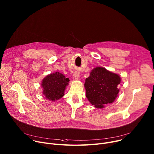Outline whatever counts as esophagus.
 <instances>
[{"instance_id":"1","label":"esophagus","mask_w":154,"mask_h":154,"mask_svg":"<svg viewBox=\"0 0 154 154\" xmlns=\"http://www.w3.org/2000/svg\"><path fill=\"white\" fill-rule=\"evenodd\" d=\"M74 76L75 79H79V77H80V73L79 72H77V71H75L74 74Z\"/></svg>"}]
</instances>
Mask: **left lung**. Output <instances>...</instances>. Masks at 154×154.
Instances as JSON below:
<instances>
[{"instance_id":"left-lung-1","label":"left lung","mask_w":154,"mask_h":154,"mask_svg":"<svg viewBox=\"0 0 154 154\" xmlns=\"http://www.w3.org/2000/svg\"><path fill=\"white\" fill-rule=\"evenodd\" d=\"M120 82L118 74L104 67L94 68L84 84L87 99L96 108L104 107V104L113 103L116 99L119 92L117 86Z\"/></svg>"}]
</instances>
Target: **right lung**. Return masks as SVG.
Instances as JSON below:
<instances>
[{
	"mask_svg": "<svg viewBox=\"0 0 154 154\" xmlns=\"http://www.w3.org/2000/svg\"><path fill=\"white\" fill-rule=\"evenodd\" d=\"M69 82L68 78L58 72L47 75L41 83V87L43 88V94L49 101L58 100L64 95V91Z\"/></svg>",
	"mask_w": 154,
	"mask_h": 154,
	"instance_id": "1",
	"label": "right lung"
}]
</instances>
